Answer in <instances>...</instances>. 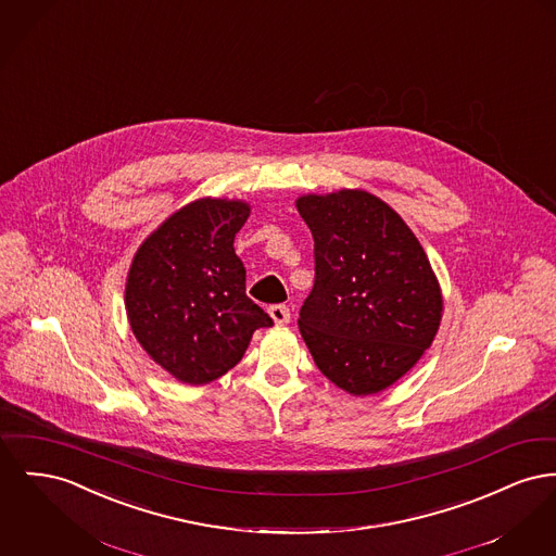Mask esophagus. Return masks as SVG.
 <instances>
[{
	"instance_id": "obj_1",
	"label": "esophagus",
	"mask_w": 556,
	"mask_h": 556,
	"mask_svg": "<svg viewBox=\"0 0 556 556\" xmlns=\"http://www.w3.org/2000/svg\"><path fill=\"white\" fill-rule=\"evenodd\" d=\"M268 315H270V319L275 321V326H288L290 319H292V313H290V308H288L286 304L270 306V308H268Z\"/></svg>"
}]
</instances>
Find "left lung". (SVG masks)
<instances>
[{
  "mask_svg": "<svg viewBox=\"0 0 556 556\" xmlns=\"http://www.w3.org/2000/svg\"><path fill=\"white\" fill-rule=\"evenodd\" d=\"M315 239V286L300 333L329 382L355 396L387 391L430 349L443 294L425 248L363 189L298 197Z\"/></svg>",
  "mask_w": 556,
  "mask_h": 556,
  "instance_id": "8db88e82",
  "label": "left lung"
}]
</instances>
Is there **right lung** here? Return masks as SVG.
Masks as SVG:
<instances>
[{"label": "right lung", "instance_id": "add662e5", "mask_svg": "<svg viewBox=\"0 0 556 556\" xmlns=\"http://www.w3.org/2000/svg\"><path fill=\"white\" fill-rule=\"evenodd\" d=\"M250 203L201 197L153 230L126 279V313L144 353L182 384H207L235 367L273 319L245 295L235 235Z\"/></svg>", "mask_w": 556, "mask_h": 556}]
</instances>
